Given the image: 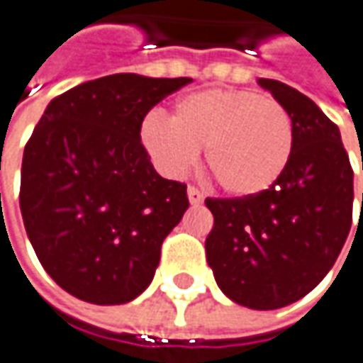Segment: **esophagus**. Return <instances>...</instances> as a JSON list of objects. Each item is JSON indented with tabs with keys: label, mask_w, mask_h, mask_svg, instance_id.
Here are the masks:
<instances>
[{
	"label": "esophagus",
	"mask_w": 363,
	"mask_h": 363,
	"mask_svg": "<svg viewBox=\"0 0 363 363\" xmlns=\"http://www.w3.org/2000/svg\"><path fill=\"white\" fill-rule=\"evenodd\" d=\"M188 198H190L191 206H200L204 202V194L198 190V188H194V186L188 188Z\"/></svg>",
	"instance_id": "1"
}]
</instances>
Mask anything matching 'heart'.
<instances>
[{
	"mask_svg": "<svg viewBox=\"0 0 363 363\" xmlns=\"http://www.w3.org/2000/svg\"><path fill=\"white\" fill-rule=\"evenodd\" d=\"M138 138L153 163L182 175L206 149V169L235 198L272 190L294 153V122L280 101L249 89H206L175 104L172 120L147 114Z\"/></svg>",
	"mask_w": 363,
	"mask_h": 363,
	"instance_id": "heart-1",
	"label": "heart"
}]
</instances>
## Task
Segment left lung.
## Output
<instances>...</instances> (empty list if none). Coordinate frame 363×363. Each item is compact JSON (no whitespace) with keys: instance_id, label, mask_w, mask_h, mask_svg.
Returning <instances> with one entry per match:
<instances>
[{"instance_id":"1","label":"left lung","mask_w":363,"mask_h":363,"mask_svg":"<svg viewBox=\"0 0 363 363\" xmlns=\"http://www.w3.org/2000/svg\"><path fill=\"white\" fill-rule=\"evenodd\" d=\"M259 85L292 116L294 153L265 194L206 198L214 216L206 259L233 302L274 311L306 296L337 262L352 228L354 169L337 124L315 101L276 79Z\"/></svg>"}]
</instances>
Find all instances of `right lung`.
Here are the masks:
<instances>
[{
  "label": "right lung",
  "mask_w": 363,
  "mask_h": 363,
  "mask_svg": "<svg viewBox=\"0 0 363 363\" xmlns=\"http://www.w3.org/2000/svg\"><path fill=\"white\" fill-rule=\"evenodd\" d=\"M190 77L85 82L46 106L24 149L20 210L46 274L75 298L124 304L153 280L161 245L188 210L138 138L149 110Z\"/></svg>",
  "instance_id": "add662e5"
}]
</instances>
